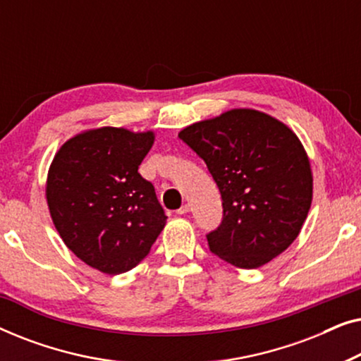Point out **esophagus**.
<instances>
[{
	"instance_id": "obj_1",
	"label": "esophagus",
	"mask_w": 361,
	"mask_h": 361,
	"mask_svg": "<svg viewBox=\"0 0 361 361\" xmlns=\"http://www.w3.org/2000/svg\"><path fill=\"white\" fill-rule=\"evenodd\" d=\"M189 210H190V205H189V204H184V205L180 207V209H177V214H179V215H185Z\"/></svg>"
}]
</instances>
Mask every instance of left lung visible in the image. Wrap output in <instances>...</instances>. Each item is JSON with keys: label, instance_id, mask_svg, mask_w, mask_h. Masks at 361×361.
Returning <instances> with one entry per match:
<instances>
[{"label": "left lung", "instance_id": "8db88e82", "mask_svg": "<svg viewBox=\"0 0 361 361\" xmlns=\"http://www.w3.org/2000/svg\"><path fill=\"white\" fill-rule=\"evenodd\" d=\"M179 137L204 159L221 195V224L207 233L212 253L255 269L298 238L312 202V174L288 126L243 108L194 123Z\"/></svg>", "mask_w": 361, "mask_h": 361}]
</instances>
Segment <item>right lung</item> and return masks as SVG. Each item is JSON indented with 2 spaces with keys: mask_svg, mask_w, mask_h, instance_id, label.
Segmentation results:
<instances>
[{
  "mask_svg": "<svg viewBox=\"0 0 361 361\" xmlns=\"http://www.w3.org/2000/svg\"><path fill=\"white\" fill-rule=\"evenodd\" d=\"M152 142L151 131L98 128L68 140L49 169L47 204L59 235L102 273L140 264L166 225L154 185L137 172Z\"/></svg>",
  "mask_w": 361,
  "mask_h": 361,
  "instance_id": "obj_1",
  "label": "right lung"
}]
</instances>
